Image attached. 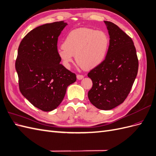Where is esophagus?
<instances>
[{"mask_svg": "<svg viewBox=\"0 0 156 156\" xmlns=\"http://www.w3.org/2000/svg\"><path fill=\"white\" fill-rule=\"evenodd\" d=\"M83 77H84V75H81V74H77V78L79 80H81V79H83Z\"/></svg>", "mask_w": 156, "mask_h": 156, "instance_id": "obj_1", "label": "esophagus"}]
</instances>
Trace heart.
<instances>
[{
  "mask_svg": "<svg viewBox=\"0 0 156 156\" xmlns=\"http://www.w3.org/2000/svg\"><path fill=\"white\" fill-rule=\"evenodd\" d=\"M109 38L105 32L83 27L69 32L58 55L64 67L69 68L73 55L80 66L92 69L101 64L107 55Z\"/></svg>",
  "mask_w": 156,
  "mask_h": 156,
  "instance_id": "heart-1",
  "label": "heart"
}]
</instances>
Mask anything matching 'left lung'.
<instances>
[{
	"label": "left lung",
	"instance_id": "1",
	"mask_svg": "<svg viewBox=\"0 0 156 156\" xmlns=\"http://www.w3.org/2000/svg\"><path fill=\"white\" fill-rule=\"evenodd\" d=\"M110 36L103 62L88 73L93 85L88 93L90 101L101 110H111L123 103L136 77L139 60L131 37L114 23L104 21Z\"/></svg>",
	"mask_w": 156,
	"mask_h": 156
}]
</instances>
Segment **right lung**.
I'll return each instance as SVG.
<instances>
[{
  "instance_id": "obj_1",
  "label": "right lung",
  "mask_w": 156,
  "mask_h": 156,
  "mask_svg": "<svg viewBox=\"0 0 156 156\" xmlns=\"http://www.w3.org/2000/svg\"><path fill=\"white\" fill-rule=\"evenodd\" d=\"M68 24L64 21L35 28L23 37L18 48L16 69L23 96L34 107L51 111L62 102L76 75L60 64L58 36Z\"/></svg>"
}]
</instances>
